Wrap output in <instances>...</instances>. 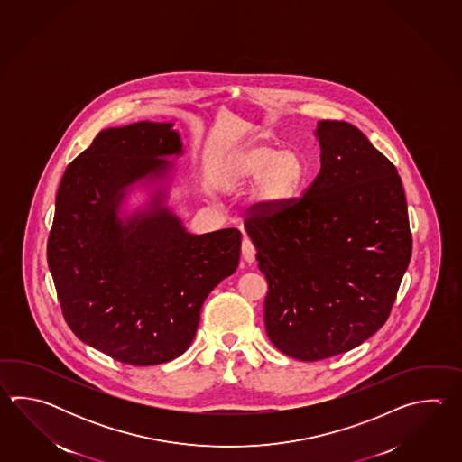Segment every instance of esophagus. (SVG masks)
<instances>
[{"instance_id": "esophagus-1", "label": "esophagus", "mask_w": 462, "mask_h": 462, "mask_svg": "<svg viewBox=\"0 0 462 462\" xmlns=\"http://www.w3.org/2000/svg\"><path fill=\"white\" fill-rule=\"evenodd\" d=\"M243 257H245V263H254L255 259V247L247 237H245V241H243Z\"/></svg>"}]
</instances>
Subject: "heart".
Masks as SVG:
<instances>
[{"label": "heart", "mask_w": 462, "mask_h": 462, "mask_svg": "<svg viewBox=\"0 0 462 462\" xmlns=\"http://www.w3.org/2000/svg\"><path fill=\"white\" fill-rule=\"evenodd\" d=\"M307 167L295 150L273 145H249L229 158L225 185L235 191L254 183L253 198L263 211H277L289 205L304 187Z\"/></svg>", "instance_id": "heart-1"}]
</instances>
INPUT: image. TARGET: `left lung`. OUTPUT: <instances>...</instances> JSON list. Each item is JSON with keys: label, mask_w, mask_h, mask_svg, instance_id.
I'll return each mask as SVG.
<instances>
[{"label": "left lung", "mask_w": 462, "mask_h": 462, "mask_svg": "<svg viewBox=\"0 0 462 462\" xmlns=\"http://www.w3.org/2000/svg\"><path fill=\"white\" fill-rule=\"evenodd\" d=\"M315 137L320 171L304 197L245 223L269 285L265 332L302 362L348 352L383 327L412 245L392 162L348 122L320 120Z\"/></svg>", "instance_id": "obj_1"}]
</instances>
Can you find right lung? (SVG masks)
<instances>
[{"label":"right lung","mask_w":462,"mask_h":462,"mask_svg":"<svg viewBox=\"0 0 462 462\" xmlns=\"http://www.w3.org/2000/svg\"><path fill=\"white\" fill-rule=\"evenodd\" d=\"M181 147L171 122L106 128L60 180L48 264L62 315L79 340L122 364L185 354L208 294L239 264V229L191 235L165 205L167 158ZM137 182L158 188L145 208L122 218Z\"/></svg>","instance_id":"1"}]
</instances>
